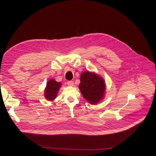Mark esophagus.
Instances as JSON below:
<instances>
[{"label": "esophagus", "mask_w": 156, "mask_h": 156, "mask_svg": "<svg viewBox=\"0 0 156 156\" xmlns=\"http://www.w3.org/2000/svg\"><path fill=\"white\" fill-rule=\"evenodd\" d=\"M67 85L68 86H70V87H73L74 86V82L72 81H70L67 82Z\"/></svg>", "instance_id": "1"}]
</instances>
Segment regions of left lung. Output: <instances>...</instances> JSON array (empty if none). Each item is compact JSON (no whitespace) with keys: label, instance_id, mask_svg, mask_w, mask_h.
<instances>
[{"label":"left lung","instance_id":"8db88e82","mask_svg":"<svg viewBox=\"0 0 156 156\" xmlns=\"http://www.w3.org/2000/svg\"><path fill=\"white\" fill-rule=\"evenodd\" d=\"M79 89L82 97L88 102L96 105L104 98L106 83L100 75L95 72L87 71L80 75Z\"/></svg>","mask_w":156,"mask_h":156}]
</instances>
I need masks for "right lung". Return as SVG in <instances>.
I'll use <instances>...</instances> for the list:
<instances>
[{"instance_id": "1", "label": "right lung", "mask_w": 156, "mask_h": 156, "mask_svg": "<svg viewBox=\"0 0 156 156\" xmlns=\"http://www.w3.org/2000/svg\"><path fill=\"white\" fill-rule=\"evenodd\" d=\"M62 83L56 81L54 79H51L47 82L44 89L45 98L48 101H54L58 93Z\"/></svg>"}]
</instances>
